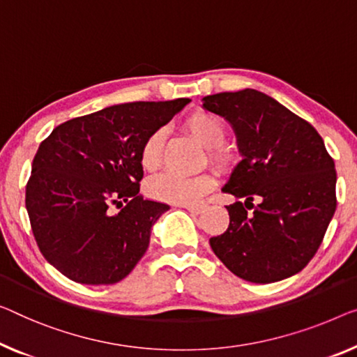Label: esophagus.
Masks as SVG:
<instances>
[{"label":"esophagus","instance_id":"1","mask_svg":"<svg viewBox=\"0 0 357 357\" xmlns=\"http://www.w3.org/2000/svg\"><path fill=\"white\" fill-rule=\"evenodd\" d=\"M183 208H185L189 213H192V215H199V213L204 211L205 206L204 205H183Z\"/></svg>","mask_w":357,"mask_h":357}]
</instances>
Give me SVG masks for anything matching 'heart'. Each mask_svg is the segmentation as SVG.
I'll return each mask as SVG.
<instances>
[{
  "mask_svg": "<svg viewBox=\"0 0 357 357\" xmlns=\"http://www.w3.org/2000/svg\"><path fill=\"white\" fill-rule=\"evenodd\" d=\"M184 128L192 137L208 149L211 163L222 165L226 162V153L221 151L226 139V126L220 116L210 112H194L184 121ZM165 131L157 130L147 137L141 151V163L149 172L160 167L163 152ZM213 188V179L208 174L199 176H181L176 173H163L149 183V194L153 199L168 202L173 205H190L199 202Z\"/></svg>",
  "mask_w": 357,
  "mask_h": 357,
  "instance_id": "heart-1",
  "label": "heart"
}]
</instances>
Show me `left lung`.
Wrapping results in <instances>:
<instances>
[{
  "label": "left lung",
  "mask_w": 357,
  "mask_h": 357,
  "mask_svg": "<svg viewBox=\"0 0 357 357\" xmlns=\"http://www.w3.org/2000/svg\"><path fill=\"white\" fill-rule=\"evenodd\" d=\"M202 100L232 126L242 157L221 190L245 199L226 206L229 227L210 238L211 250L231 273L253 284L291 278L316 255L337 208V172L322 137L257 89ZM248 204L253 213L245 210Z\"/></svg>",
  "instance_id": "obj_1"
}]
</instances>
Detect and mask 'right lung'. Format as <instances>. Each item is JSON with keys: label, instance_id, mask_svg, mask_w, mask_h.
<instances>
[{"label": "right lung", "instance_id": "obj_1", "mask_svg": "<svg viewBox=\"0 0 357 357\" xmlns=\"http://www.w3.org/2000/svg\"><path fill=\"white\" fill-rule=\"evenodd\" d=\"M189 102L110 105L66 121L41 142L25 206L40 252L66 278L116 284L144 257L169 205L139 195L142 146Z\"/></svg>", "mask_w": 357, "mask_h": 357}]
</instances>
